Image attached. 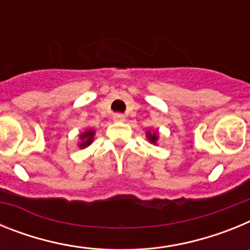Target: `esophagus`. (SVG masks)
I'll use <instances>...</instances> for the list:
<instances>
[{
    "instance_id": "esophagus-1",
    "label": "esophagus",
    "mask_w": 250,
    "mask_h": 250,
    "mask_svg": "<svg viewBox=\"0 0 250 250\" xmlns=\"http://www.w3.org/2000/svg\"><path fill=\"white\" fill-rule=\"evenodd\" d=\"M112 120L115 121V123H124L125 121V116H124L123 114H114L112 115Z\"/></svg>"
}]
</instances>
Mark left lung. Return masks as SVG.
I'll return each instance as SVG.
<instances>
[{"instance_id": "left-lung-1", "label": "left lung", "mask_w": 250, "mask_h": 250, "mask_svg": "<svg viewBox=\"0 0 250 250\" xmlns=\"http://www.w3.org/2000/svg\"><path fill=\"white\" fill-rule=\"evenodd\" d=\"M146 138L147 140L151 143V144H156V141H158V132H151V131H147L146 132Z\"/></svg>"}]
</instances>
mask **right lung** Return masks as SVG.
I'll return each mask as SVG.
<instances>
[{"label":"right lung","instance_id":"add662e5","mask_svg":"<svg viewBox=\"0 0 250 250\" xmlns=\"http://www.w3.org/2000/svg\"><path fill=\"white\" fill-rule=\"evenodd\" d=\"M94 135H95V131L92 129L86 130L85 132H83V134L80 135L81 143H80V145H79V147H81V149H85V147L89 146V145L92 143V140H94Z\"/></svg>","mask_w":250,"mask_h":250}]
</instances>
